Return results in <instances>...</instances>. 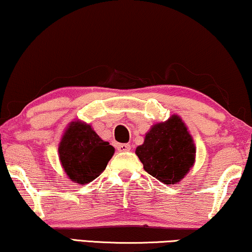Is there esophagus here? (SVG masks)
Masks as SVG:
<instances>
[{
    "label": "esophagus",
    "mask_w": 252,
    "mask_h": 252,
    "mask_svg": "<svg viewBox=\"0 0 252 252\" xmlns=\"http://www.w3.org/2000/svg\"><path fill=\"white\" fill-rule=\"evenodd\" d=\"M118 152H127L131 150V145L128 144H119L117 146Z\"/></svg>",
    "instance_id": "obj_1"
}]
</instances>
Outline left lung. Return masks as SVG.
Returning a JSON list of instances; mask_svg holds the SVG:
<instances>
[{"label": "left lung", "instance_id": "1", "mask_svg": "<svg viewBox=\"0 0 252 252\" xmlns=\"http://www.w3.org/2000/svg\"><path fill=\"white\" fill-rule=\"evenodd\" d=\"M135 154L150 175L164 185H175L194 166L196 147L185 121L173 114L151 127Z\"/></svg>", "mask_w": 252, "mask_h": 252}]
</instances>
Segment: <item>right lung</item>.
I'll return each instance as SVG.
<instances>
[{"mask_svg": "<svg viewBox=\"0 0 252 252\" xmlns=\"http://www.w3.org/2000/svg\"><path fill=\"white\" fill-rule=\"evenodd\" d=\"M113 154V146L102 140L91 125L80 120L69 124L58 146L65 174L78 185H88L98 178Z\"/></svg>", "mask_w": 252, "mask_h": 252, "instance_id": "obj_1", "label": "right lung"}]
</instances>
